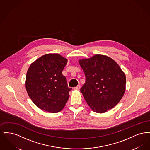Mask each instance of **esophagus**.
Wrapping results in <instances>:
<instances>
[{
	"label": "esophagus",
	"mask_w": 150,
	"mask_h": 150,
	"mask_svg": "<svg viewBox=\"0 0 150 150\" xmlns=\"http://www.w3.org/2000/svg\"><path fill=\"white\" fill-rule=\"evenodd\" d=\"M80 87H81V86H80V85H78L77 86L74 88V89L75 90H79L80 89Z\"/></svg>",
	"instance_id": "obj_1"
}]
</instances>
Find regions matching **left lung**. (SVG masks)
<instances>
[{"instance_id": "left-lung-1", "label": "left lung", "mask_w": 150, "mask_h": 150, "mask_svg": "<svg viewBox=\"0 0 150 150\" xmlns=\"http://www.w3.org/2000/svg\"><path fill=\"white\" fill-rule=\"evenodd\" d=\"M86 75V83L80 89L93 111L103 113L114 107L125 91V75L110 57L96 54L79 61Z\"/></svg>"}]
</instances>
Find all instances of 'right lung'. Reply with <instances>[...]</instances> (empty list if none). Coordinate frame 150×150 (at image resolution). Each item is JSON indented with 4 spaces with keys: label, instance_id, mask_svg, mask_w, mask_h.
I'll list each match as a JSON object with an SVG mask.
<instances>
[{
    "label": "right lung",
    "instance_id": "add662e5",
    "mask_svg": "<svg viewBox=\"0 0 150 150\" xmlns=\"http://www.w3.org/2000/svg\"><path fill=\"white\" fill-rule=\"evenodd\" d=\"M67 60L58 54L40 57L29 67L26 89L37 107L50 113L59 112L69 100V88L62 72Z\"/></svg>",
    "mask_w": 150,
    "mask_h": 150
}]
</instances>
